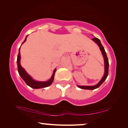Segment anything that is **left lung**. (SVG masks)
<instances>
[{"instance_id":"8db88e82","label":"left lung","mask_w":128,"mask_h":128,"mask_svg":"<svg viewBox=\"0 0 128 128\" xmlns=\"http://www.w3.org/2000/svg\"><path fill=\"white\" fill-rule=\"evenodd\" d=\"M93 41L95 42L96 43H97L98 45L100 48V50L101 52H102V54L103 55V57H104V64H105V73L104 76L102 77V79H101L98 83L97 84V85L96 86H78V87H79L80 88L82 89H85V90H94V89L98 88L102 84L105 80H106V78H107L108 75V69H109V62H108V59L107 58V56H106V52L105 51L104 48L103 47V46L101 44L100 41L98 38H94L92 39Z\"/></svg>"}]
</instances>
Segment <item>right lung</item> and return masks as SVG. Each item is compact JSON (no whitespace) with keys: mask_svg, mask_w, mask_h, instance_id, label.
I'll return each mask as SVG.
<instances>
[{"mask_svg":"<svg viewBox=\"0 0 128 128\" xmlns=\"http://www.w3.org/2000/svg\"><path fill=\"white\" fill-rule=\"evenodd\" d=\"M27 36H26V39L24 40V41H23V42L22 43V44H23L24 42L26 41V39H27ZM20 49L19 48V52L18 54V56H17V70H18V73L20 74V76H21L22 79L24 80V81L26 82V83L27 84L30 86L31 88H44V87H46L50 86L51 84L52 83L54 80V75H55V72H56V69L54 70V73L52 74V76L51 77V78H50L48 81L47 82H37V81H35L34 80H33L32 78H31V76L28 74V73L26 72L23 68L21 66L20 63Z\"/></svg>","mask_w":128,"mask_h":128,"instance_id":"1","label":"right lung"}]
</instances>
